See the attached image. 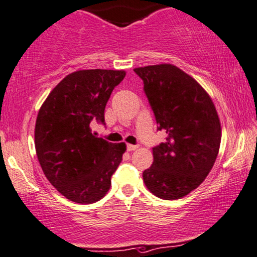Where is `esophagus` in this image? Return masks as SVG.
I'll return each instance as SVG.
<instances>
[{
    "label": "esophagus",
    "mask_w": 257,
    "mask_h": 257,
    "mask_svg": "<svg viewBox=\"0 0 257 257\" xmlns=\"http://www.w3.org/2000/svg\"><path fill=\"white\" fill-rule=\"evenodd\" d=\"M135 149H138V146L136 145H126V151L128 152H133Z\"/></svg>",
    "instance_id": "34e87169"
}]
</instances>
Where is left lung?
<instances>
[{"label":"left lung","instance_id":"obj_1","mask_svg":"<svg viewBox=\"0 0 257 257\" xmlns=\"http://www.w3.org/2000/svg\"><path fill=\"white\" fill-rule=\"evenodd\" d=\"M166 141L153 148L145 185L161 199L187 196L205 180L218 155L222 129L209 93L194 78L172 64L136 67Z\"/></svg>","mask_w":257,"mask_h":257}]
</instances>
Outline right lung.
I'll return each instance as SVG.
<instances>
[{"instance_id":"right-lung-1","label":"right lung","mask_w":257,"mask_h":257,"mask_svg":"<svg viewBox=\"0 0 257 257\" xmlns=\"http://www.w3.org/2000/svg\"><path fill=\"white\" fill-rule=\"evenodd\" d=\"M123 70H79L51 91L35 122V151L48 181L67 199L92 204L111 186V175L125 144H111L91 133V121L104 124L112 90Z\"/></svg>"}]
</instances>
